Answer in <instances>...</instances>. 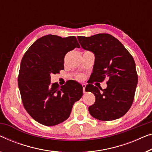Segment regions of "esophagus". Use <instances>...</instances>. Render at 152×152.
Returning a JSON list of instances; mask_svg holds the SVG:
<instances>
[{"mask_svg": "<svg viewBox=\"0 0 152 152\" xmlns=\"http://www.w3.org/2000/svg\"><path fill=\"white\" fill-rule=\"evenodd\" d=\"M86 84H82V88H83V92H86V91H85V88H86Z\"/></svg>", "mask_w": 152, "mask_h": 152, "instance_id": "1", "label": "esophagus"}]
</instances>
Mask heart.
I'll use <instances>...</instances> for the list:
<instances>
[{"label":"heart","mask_w":152,"mask_h":152,"mask_svg":"<svg viewBox=\"0 0 152 152\" xmlns=\"http://www.w3.org/2000/svg\"><path fill=\"white\" fill-rule=\"evenodd\" d=\"M77 79L79 80H83V76L82 75H78Z\"/></svg>","instance_id":"1"}]
</instances>
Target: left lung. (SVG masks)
Instances as JSON below:
<instances>
[{
    "label": "left lung",
    "instance_id": "left-lung-1",
    "mask_svg": "<svg viewBox=\"0 0 152 152\" xmlns=\"http://www.w3.org/2000/svg\"><path fill=\"white\" fill-rule=\"evenodd\" d=\"M83 49L95 56L91 80L102 82L107 79V88L100 91L88 84L86 91L95 96V102L88 107L92 116L100 121H113L127 113L132 105L138 75L135 61L123 44L107 34L91 37L77 36Z\"/></svg>",
    "mask_w": 152,
    "mask_h": 152
}]
</instances>
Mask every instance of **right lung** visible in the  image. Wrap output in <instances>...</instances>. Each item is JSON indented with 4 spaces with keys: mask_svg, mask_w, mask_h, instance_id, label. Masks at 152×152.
<instances>
[{
    "mask_svg": "<svg viewBox=\"0 0 152 152\" xmlns=\"http://www.w3.org/2000/svg\"><path fill=\"white\" fill-rule=\"evenodd\" d=\"M80 48L75 36L47 35L37 39L22 59L18 88L23 105L37 122L53 126L69 117L73 104L83 95L82 86L71 81L60 86L50 83V74L64 69V56Z\"/></svg>",
    "mask_w": 152,
    "mask_h": 152,
    "instance_id": "right-lung-1",
    "label": "right lung"
}]
</instances>
